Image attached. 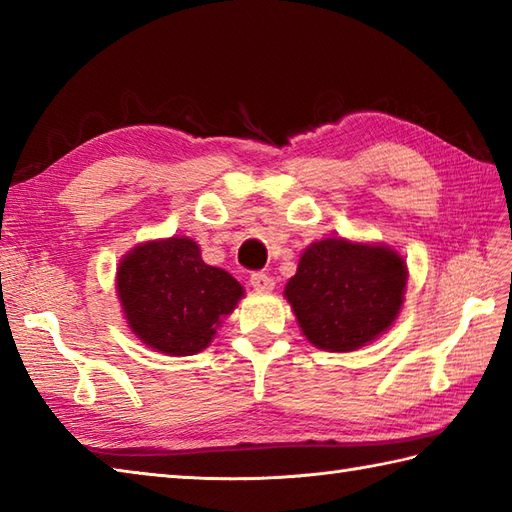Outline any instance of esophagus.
Masks as SVG:
<instances>
[{
	"mask_svg": "<svg viewBox=\"0 0 512 512\" xmlns=\"http://www.w3.org/2000/svg\"><path fill=\"white\" fill-rule=\"evenodd\" d=\"M250 286H253L257 292H270L275 288V279L264 273H253L250 275Z\"/></svg>",
	"mask_w": 512,
	"mask_h": 512,
	"instance_id": "34e87169",
	"label": "esophagus"
}]
</instances>
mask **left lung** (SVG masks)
Returning <instances> with one entry per match:
<instances>
[{"label": "left lung", "instance_id": "obj_1", "mask_svg": "<svg viewBox=\"0 0 512 512\" xmlns=\"http://www.w3.org/2000/svg\"><path fill=\"white\" fill-rule=\"evenodd\" d=\"M407 279V262L396 248L325 237L303 250L284 297L314 347L354 352L394 325Z\"/></svg>", "mask_w": 512, "mask_h": 512}]
</instances>
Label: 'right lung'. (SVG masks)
Instances as JSON below:
<instances>
[{
	"instance_id": "right-lung-1",
	"label": "right lung",
	"mask_w": 512,
	"mask_h": 512,
	"mask_svg": "<svg viewBox=\"0 0 512 512\" xmlns=\"http://www.w3.org/2000/svg\"><path fill=\"white\" fill-rule=\"evenodd\" d=\"M116 295L140 343L167 356H191L211 345L244 286L204 264L198 242L173 235L147 239L121 257Z\"/></svg>"
}]
</instances>
